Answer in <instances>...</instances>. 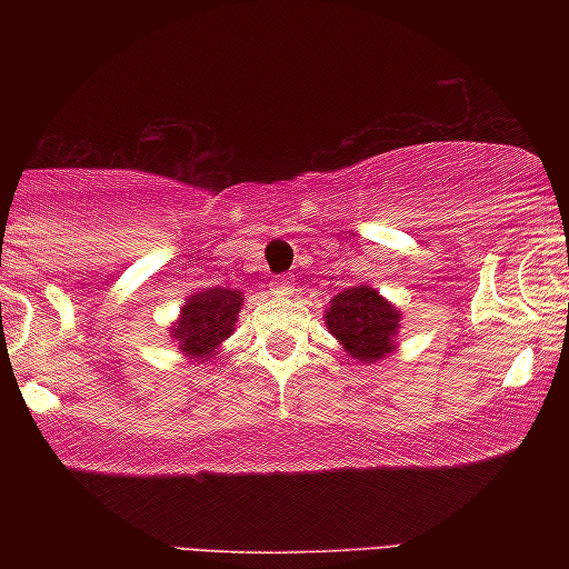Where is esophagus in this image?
Segmentation results:
<instances>
[{
	"instance_id": "obj_1",
	"label": "esophagus",
	"mask_w": 569,
	"mask_h": 569,
	"mask_svg": "<svg viewBox=\"0 0 569 569\" xmlns=\"http://www.w3.org/2000/svg\"><path fill=\"white\" fill-rule=\"evenodd\" d=\"M271 292L274 295H292L295 292V279L290 274H279L271 279Z\"/></svg>"
}]
</instances>
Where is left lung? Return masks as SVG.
<instances>
[{"instance_id": "obj_1", "label": "left lung", "mask_w": 569, "mask_h": 569, "mask_svg": "<svg viewBox=\"0 0 569 569\" xmlns=\"http://www.w3.org/2000/svg\"><path fill=\"white\" fill-rule=\"evenodd\" d=\"M399 310L380 298L372 287H347L331 300L326 323L347 352L360 362H376L393 349L399 331Z\"/></svg>"}]
</instances>
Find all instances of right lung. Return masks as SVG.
<instances>
[{"mask_svg":"<svg viewBox=\"0 0 569 569\" xmlns=\"http://www.w3.org/2000/svg\"><path fill=\"white\" fill-rule=\"evenodd\" d=\"M240 306H243L240 292L224 290V287H212V290L189 298L181 321L173 329V339L181 352L197 357V360L212 355L232 333Z\"/></svg>","mask_w":569,"mask_h":569,"instance_id":"1","label":"right lung"}]
</instances>
